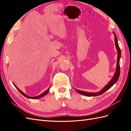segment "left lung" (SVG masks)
<instances>
[{
  "mask_svg": "<svg viewBox=\"0 0 131 131\" xmlns=\"http://www.w3.org/2000/svg\"><path fill=\"white\" fill-rule=\"evenodd\" d=\"M114 34L115 35V46L116 47V49L117 50V64H116V71H115V74H114L113 78H112V80L109 81L108 84H107L102 90H101L100 92H96V93H91V92H85V91L75 89V90H76L79 93H80L82 95H84V96H89V97L100 96V95L106 92V91L108 90H109L110 88H112V87L114 85V84H115V83L117 81L118 78H119V76H120V59L121 58V50H120V49L119 47V46H118V44L117 38L116 37V35L115 33H114Z\"/></svg>",
  "mask_w": 131,
  "mask_h": 131,
  "instance_id": "1",
  "label": "left lung"
}]
</instances>
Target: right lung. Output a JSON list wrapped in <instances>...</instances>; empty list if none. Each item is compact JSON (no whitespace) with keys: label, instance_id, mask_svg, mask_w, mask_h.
I'll return each instance as SVG.
<instances>
[{"label":"right lung","instance_id":"1","mask_svg":"<svg viewBox=\"0 0 131 131\" xmlns=\"http://www.w3.org/2000/svg\"><path fill=\"white\" fill-rule=\"evenodd\" d=\"M14 84V83H13ZM14 86L16 87V88L17 89V90H18V91L19 92H20L22 95H23V96H24L25 97H27V98H30V99H35V100H36V99H38V98H41V97H42L43 96H45L46 94H47V93H49V90H50V88L47 89L46 91H45V92H43L42 93H41V94H40V95H39V96H35V97H29V96H27V94H26L25 93H23L22 91H21L20 90H19V89H18V88L14 84Z\"/></svg>","mask_w":131,"mask_h":131}]
</instances>
